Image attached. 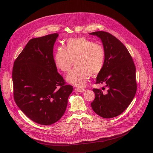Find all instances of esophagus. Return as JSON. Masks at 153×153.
Here are the masks:
<instances>
[{
	"label": "esophagus",
	"mask_w": 153,
	"mask_h": 153,
	"mask_svg": "<svg viewBox=\"0 0 153 153\" xmlns=\"http://www.w3.org/2000/svg\"><path fill=\"white\" fill-rule=\"evenodd\" d=\"M74 91L76 92H78V93H83L84 91H85V90L84 89H78V88H75Z\"/></svg>",
	"instance_id": "obj_1"
}]
</instances>
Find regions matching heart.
Instances as JSON below:
<instances>
[{
  "mask_svg": "<svg viewBox=\"0 0 153 153\" xmlns=\"http://www.w3.org/2000/svg\"><path fill=\"white\" fill-rule=\"evenodd\" d=\"M105 59V50L99 43H93L85 37H76L67 40L65 49L61 46L57 47L54 62L59 70L67 73L74 60L76 67L66 79L70 83L82 88L90 75L95 76L101 72Z\"/></svg>",
  "mask_w": 153,
  "mask_h": 153,
  "instance_id": "1",
  "label": "heart"
}]
</instances>
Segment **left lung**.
I'll return each mask as SVG.
<instances>
[{"mask_svg":"<svg viewBox=\"0 0 153 153\" xmlns=\"http://www.w3.org/2000/svg\"><path fill=\"white\" fill-rule=\"evenodd\" d=\"M100 39L105 52L103 67L96 83L107 87L106 94L94 88L95 99L91 105L93 111L103 118L122 114L133 100L136 90V67L127 48L116 37L105 31L90 33Z\"/></svg>","mask_w":153,"mask_h":153,"instance_id":"obj_1","label":"left lung"}]
</instances>
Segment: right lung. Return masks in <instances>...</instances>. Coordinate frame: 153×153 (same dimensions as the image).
Returning a JSON list of instances; mask_svg holds the SVG:
<instances>
[{
  "instance_id": "right-lung-1",
  "label": "right lung",
  "mask_w": 153,
  "mask_h": 153,
  "mask_svg": "<svg viewBox=\"0 0 153 153\" xmlns=\"http://www.w3.org/2000/svg\"><path fill=\"white\" fill-rule=\"evenodd\" d=\"M57 33L31 39L13 68L14 99L33 122L49 125L64 114L73 88L65 85L54 62Z\"/></svg>"
}]
</instances>
